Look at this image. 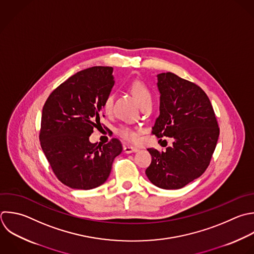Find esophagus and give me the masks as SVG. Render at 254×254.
<instances>
[{
  "instance_id": "obj_1",
  "label": "esophagus",
  "mask_w": 254,
  "mask_h": 254,
  "mask_svg": "<svg viewBox=\"0 0 254 254\" xmlns=\"http://www.w3.org/2000/svg\"><path fill=\"white\" fill-rule=\"evenodd\" d=\"M123 150H124V152H125V153L129 154V153L137 152V151H138V148H136V147H133V146H128V145H127V146H124Z\"/></svg>"
}]
</instances>
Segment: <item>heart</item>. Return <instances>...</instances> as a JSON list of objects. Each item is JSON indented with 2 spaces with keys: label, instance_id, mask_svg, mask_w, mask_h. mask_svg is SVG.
<instances>
[{
  "label": "heart",
  "instance_id": "1",
  "mask_svg": "<svg viewBox=\"0 0 254 254\" xmlns=\"http://www.w3.org/2000/svg\"><path fill=\"white\" fill-rule=\"evenodd\" d=\"M129 89L131 93L134 95L138 103L143 106L144 104L152 101V93L149 89V87L141 80H134L130 83ZM114 100V93L110 92L106 95L104 101H103V110L107 113L111 110ZM117 134L123 138L126 141L129 142H136L139 138V133L136 129L128 127V126H122L118 129Z\"/></svg>",
  "mask_w": 254,
  "mask_h": 254
}]
</instances>
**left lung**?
<instances>
[{
	"label": "left lung",
	"instance_id": "obj_1",
	"mask_svg": "<svg viewBox=\"0 0 254 254\" xmlns=\"http://www.w3.org/2000/svg\"><path fill=\"white\" fill-rule=\"evenodd\" d=\"M160 115L152 130L157 138L172 137V147L148 148V179L165 190H177L200 177L209 165L219 128L211 103L195 83L172 72L158 74Z\"/></svg>",
	"mask_w": 254,
	"mask_h": 254
}]
</instances>
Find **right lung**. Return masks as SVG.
<instances>
[{
	"instance_id": "right-lung-1",
	"label": "right lung",
	"mask_w": 254,
	"mask_h": 254,
	"mask_svg": "<svg viewBox=\"0 0 254 254\" xmlns=\"http://www.w3.org/2000/svg\"><path fill=\"white\" fill-rule=\"evenodd\" d=\"M112 72L110 66L81 70L58 86L44 105L41 146L57 178L71 189L91 190L102 185L122 152L116 138L104 145L89 142L115 82Z\"/></svg>"
}]
</instances>
